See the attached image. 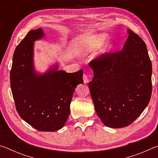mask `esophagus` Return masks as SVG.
<instances>
[{
	"label": "esophagus",
	"mask_w": 158,
	"mask_h": 158,
	"mask_svg": "<svg viewBox=\"0 0 158 158\" xmlns=\"http://www.w3.org/2000/svg\"><path fill=\"white\" fill-rule=\"evenodd\" d=\"M83 79H84V84H87V83H89V77H88V75L86 74H84V75H83Z\"/></svg>",
	"instance_id": "obj_1"
}]
</instances>
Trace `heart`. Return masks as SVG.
Listing matches in <instances>:
<instances>
[{
  "label": "heart",
  "instance_id": "heart-1",
  "mask_svg": "<svg viewBox=\"0 0 158 158\" xmlns=\"http://www.w3.org/2000/svg\"><path fill=\"white\" fill-rule=\"evenodd\" d=\"M108 35L105 33H100L92 35L81 42L80 52L83 54L89 53L94 52L99 48L101 47L102 45L105 44L107 40ZM110 47L107 49H105L102 52L103 53H106L109 52Z\"/></svg>",
  "mask_w": 158,
  "mask_h": 158
}]
</instances>
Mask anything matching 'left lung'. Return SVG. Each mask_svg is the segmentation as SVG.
I'll return each mask as SVG.
<instances>
[{"label":"left lung","instance_id":"8db88e82","mask_svg":"<svg viewBox=\"0 0 158 158\" xmlns=\"http://www.w3.org/2000/svg\"><path fill=\"white\" fill-rule=\"evenodd\" d=\"M127 33L122 51L89 63L94 73L89 85L95 111L109 127L132 123L151 100L152 64L146 45L132 31Z\"/></svg>","mask_w":158,"mask_h":158}]
</instances>
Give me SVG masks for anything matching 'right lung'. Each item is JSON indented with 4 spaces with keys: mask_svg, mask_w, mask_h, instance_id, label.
<instances>
[{
    "mask_svg": "<svg viewBox=\"0 0 158 158\" xmlns=\"http://www.w3.org/2000/svg\"><path fill=\"white\" fill-rule=\"evenodd\" d=\"M42 28L29 31L15 51L10 84L16 109L21 118L36 130L54 132L62 128L69 114L75 88L83 84V70H58L53 65L40 74L34 66V42L44 37Z\"/></svg>",
    "mask_w": 158,
    "mask_h": 158,
    "instance_id": "add662e5",
    "label": "right lung"
}]
</instances>
